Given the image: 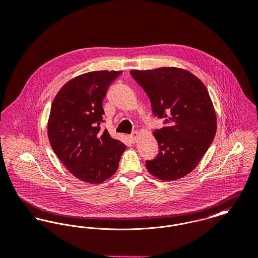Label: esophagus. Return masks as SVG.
I'll return each instance as SVG.
<instances>
[{
  "label": "esophagus",
  "instance_id": "1",
  "mask_svg": "<svg viewBox=\"0 0 258 258\" xmlns=\"http://www.w3.org/2000/svg\"><path fill=\"white\" fill-rule=\"evenodd\" d=\"M138 138H139V134H138L137 132L133 133V134L130 136V140H131L132 143H136V142L138 141Z\"/></svg>",
  "mask_w": 258,
  "mask_h": 258
}]
</instances>
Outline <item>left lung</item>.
<instances>
[{
  "label": "left lung",
  "mask_w": 258,
  "mask_h": 258,
  "mask_svg": "<svg viewBox=\"0 0 258 258\" xmlns=\"http://www.w3.org/2000/svg\"><path fill=\"white\" fill-rule=\"evenodd\" d=\"M130 73L148 96L154 115L165 118V126L153 132L159 152L146 161L147 170L163 181L186 176L196 168L217 132L207 88L194 74L176 67Z\"/></svg>",
  "instance_id": "8db88e82"
}]
</instances>
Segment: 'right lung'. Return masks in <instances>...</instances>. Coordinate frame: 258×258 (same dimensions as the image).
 <instances>
[{"label":"right lung","instance_id":"obj_1","mask_svg":"<svg viewBox=\"0 0 258 258\" xmlns=\"http://www.w3.org/2000/svg\"><path fill=\"white\" fill-rule=\"evenodd\" d=\"M121 71H92L62 87L55 96L47 123L50 145L67 170L90 184H100L118 167L125 145L114 140L104 121L103 100Z\"/></svg>","mask_w":258,"mask_h":258}]
</instances>
